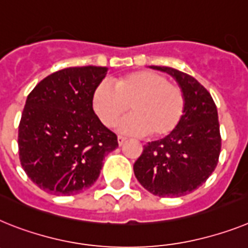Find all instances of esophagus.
Segmentation results:
<instances>
[{
    "label": "esophagus",
    "instance_id": "34e87169",
    "mask_svg": "<svg viewBox=\"0 0 248 248\" xmlns=\"http://www.w3.org/2000/svg\"><path fill=\"white\" fill-rule=\"evenodd\" d=\"M125 141H126V138H125V137H122V135H119V137H118V143H119L120 147H122V145L124 144V143H125Z\"/></svg>",
    "mask_w": 248,
    "mask_h": 248
}]
</instances>
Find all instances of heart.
Masks as SVG:
<instances>
[{
	"label": "heart",
	"mask_w": 248,
	"mask_h": 248,
	"mask_svg": "<svg viewBox=\"0 0 248 248\" xmlns=\"http://www.w3.org/2000/svg\"><path fill=\"white\" fill-rule=\"evenodd\" d=\"M93 108L104 125L114 126L126 110L133 113L120 124L129 134L166 137L174 132L186 111V95L177 84L150 70H139L114 80V86L100 81L94 88Z\"/></svg>",
	"instance_id": "heart-1"
}]
</instances>
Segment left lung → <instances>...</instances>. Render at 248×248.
<instances>
[{
	"label": "left lung",
	"mask_w": 248,
	"mask_h": 248,
	"mask_svg": "<svg viewBox=\"0 0 248 248\" xmlns=\"http://www.w3.org/2000/svg\"><path fill=\"white\" fill-rule=\"evenodd\" d=\"M170 74L186 95L179 125L166 138L150 141L134 163V174L154 196L181 197L208 179L218 163L221 133L217 108L193 76L173 67L154 66Z\"/></svg>",
	"instance_id": "1"
}]
</instances>
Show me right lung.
Masks as SVG:
<instances>
[{
    "instance_id": "1",
    "label": "right lung",
    "mask_w": 248,
    "mask_h": 248,
    "mask_svg": "<svg viewBox=\"0 0 248 248\" xmlns=\"http://www.w3.org/2000/svg\"><path fill=\"white\" fill-rule=\"evenodd\" d=\"M107 67L59 70L27 96L18 125V154L27 177L56 196H73L98 179L118 137L93 109V92Z\"/></svg>"
}]
</instances>
